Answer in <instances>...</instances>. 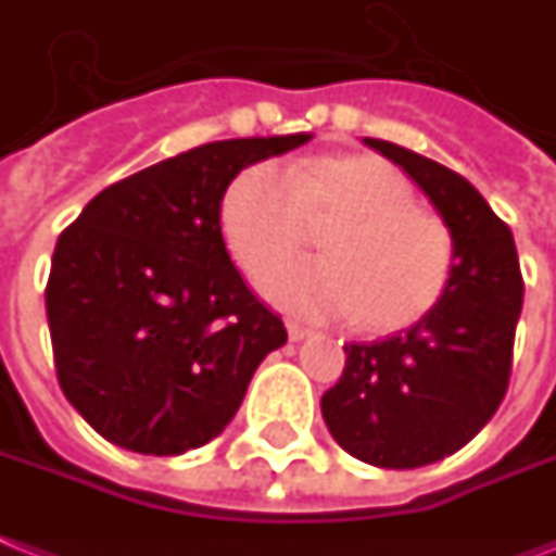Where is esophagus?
<instances>
[{"label":"esophagus","mask_w":556,"mask_h":556,"mask_svg":"<svg viewBox=\"0 0 556 556\" xmlns=\"http://www.w3.org/2000/svg\"><path fill=\"white\" fill-rule=\"evenodd\" d=\"M311 328H305V325L300 323H288V337H291V342H302V340H308L311 337Z\"/></svg>","instance_id":"1"}]
</instances>
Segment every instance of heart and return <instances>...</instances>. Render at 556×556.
I'll list each match as a JSON object with an SVG mask.
<instances>
[{
	"mask_svg": "<svg viewBox=\"0 0 556 556\" xmlns=\"http://www.w3.org/2000/svg\"><path fill=\"white\" fill-rule=\"evenodd\" d=\"M225 242L256 274L334 223L325 257L260 274V291L296 317L359 319L365 331H396L434 308L454 268V237L417 207L414 188L374 156H319L288 170L260 162L223 200Z\"/></svg>",
	"mask_w": 556,
	"mask_h": 556,
	"instance_id": "b5f03b06",
	"label": "heart"
}]
</instances>
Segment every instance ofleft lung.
<instances>
[{"label": "left lung", "instance_id": "obj_1", "mask_svg": "<svg viewBox=\"0 0 556 556\" xmlns=\"http://www.w3.org/2000/svg\"><path fill=\"white\" fill-rule=\"evenodd\" d=\"M363 142L419 185L454 237L434 308L394 337L345 345V371L323 394L325 426L351 457L403 471L451 457L500 408L522 274L508 225L466 176L386 139Z\"/></svg>", "mask_w": 556, "mask_h": 556}]
</instances>
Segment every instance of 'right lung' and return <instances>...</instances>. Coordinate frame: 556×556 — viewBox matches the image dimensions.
I'll return each mask as SVG.
<instances>
[{
  "mask_svg": "<svg viewBox=\"0 0 556 556\" xmlns=\"http://www.w3.org/2000/svg\"><path fill=\"white\" fill-rule=\"evenodd\" d=\"M311 134L223 139L97 193L62 231L45 288L59 386L97 434L174 457L223 434L286 325L233 268L219 205L233 176Z\"/></svg>",
  "mask_w": 556,
  "mask_h": 556,
  "instance_id": "obj_1",
  "label": "right lung"
}]
</instances>
